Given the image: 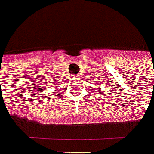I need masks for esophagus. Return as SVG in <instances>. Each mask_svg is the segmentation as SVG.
Masks as SVG:
<instances>
[{"instance_id": "1", "label": "esophagus", "mask_w": 154, "mask_h": 154, "mask_svg": "<svg viewBox=\"0 0 154 154\" xmlns=\"http://www.w3.org/2000/svg\"><path fill=\"white\" fill-rule=\"evenodd\" d=\"M79 76H80L79 74H76V75H74V77H79Z\"/></svg>"}]
</instances>
